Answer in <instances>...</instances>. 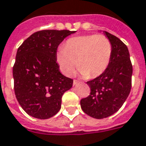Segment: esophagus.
<instances>
[{
  "mask_svg": "<svg viewBox=\"0 0 146 146\" xmlns=\"http://www.w3.org/2000/svg\"><path fill=\"white\" fill-rule=\"evenodd\" d=\"M79 83V81H77V80H73V86H76Z\"/></svg>",
  "mask_w": 146,
  "mask_h": 146,
  "instance_id": "esophagus-1",
  "label": "esophagus"
}]
</instances>
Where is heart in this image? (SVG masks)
I'll return each instance as SVG.
<instances>
[{
  "label": "heart",
  "mask_w": 146,
  "mask_h": 146,
  "mask_svg": "<svg viewBox=\"0 0 146 146\" xmlns=\"http://www.w3.org/2000/svg\"><path fill=\"white\" fill-rule=\"evenodd\" d=\"M112 44L103 35H84L66 40L56 52V62L61 72L72 76L77 67L82 77L95 78L104 73L112 57Z\"/></svg>",
  "instance_id": "obj_1"
}]
</instances>
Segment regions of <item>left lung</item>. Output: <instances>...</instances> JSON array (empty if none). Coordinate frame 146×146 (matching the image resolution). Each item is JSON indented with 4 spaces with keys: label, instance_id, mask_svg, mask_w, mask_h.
<instances>
[{
    "label": "left lung",
    "instance_id": "1",
    "mask_svg": "<svg viewBox=\"0 0 146 146\" xmlns=\"http://www.w3.org/2000/svg\"><path fill=\"white\" fill-rule=\"evenodd\" d=\"M103 33L112 44L110 63L102 75L87 82L90 95L81 100L82 110L97 119L108 117L122 106L130 93L133 74L127 46L114 35L106 31Z\"/></svg>",
    "mask_w": 146,
    "mask_h": 146
}]
</instances>
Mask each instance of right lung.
Returning a JSON list of instances; mask_svg holds the SVG:
<instances>
[{"label":"right lung","mask_w":146,"mask_h":146,"mask_svg":"<svg viewBox=\"0 0 146 146\" xmlns=\"http://www.w3.org/2000/svg\"><path fill=\"white\" fill-rule=\"evenodd\" d=\"M75 31L42 30L32 34L17 49L13 75L16 98L31 117L48 119L58 113L61 98L73 79L60 73L58 45Z\"/></svg>","instance_id":"obj_1"}]
</instances>
